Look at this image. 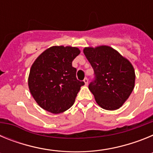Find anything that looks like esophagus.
I'll return each instance as SVG.
<instances>
[{"instance_id":"1","label":"esophagus","mask_w":153,"mask_h":153,"mask_svg":"<svg viewBox=\"0 0 153 153\" xmlns=\"http://www.w3.org/2000/svg\"><path fill=\"white\" fill-rule=\"evenodd\" d=\"M83 82H84L85 85H88V83H89V80L87 78H85L84 79H83Z\"/></svg>"}]
</instances>
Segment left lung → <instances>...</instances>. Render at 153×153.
I'll use <instances>...</instances> for the list:
<instances>
[{
	"instance_id": "1",
	"label": "left lung",
	"mask_w": 153,
	"mask_h": 153,
	"mask_svg": "<svg viewBox=\"0 0 153 153\" xmlns=\"http://www.w3.org/2000/svg\"><path fill=\"white\" fill-rule=\"evenodd\" d=\"M83 53L91 64L95 80L89 85L99 106L107 110L120 109L135 86L133 66L113 47H85Z\"/></svg>"
}]
</instances>
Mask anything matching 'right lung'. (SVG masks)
<instances>
[{"label":"right lung","mask_w":153,"mask_h":153,"mask_svg":"<svg viewBox=\"0 0 153 153\" xmlns=\"http://www.w3.org/2000/svg\"><path fill=\"white\" fill-rule=\"evenodd\" d=\"M80 53L77 47L53 46L45 50L31 66L28 86L42 109L61 113L74 105L84 82L76 79L73 60Z\"/></svg>","instance_id":"1"}]
</instances>
